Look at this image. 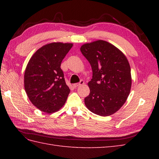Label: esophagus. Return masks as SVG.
<instances>
[{
    "instance_id": "34e87169",
    "label": "esophagus",
    "mask_w": 159,
    "mask_h": 159,
    "mask_svg": "<svg viewBox=\"0 0 159 159\" xmlns=\"http://www.w3.org/2000/svg\"><path fill=\"white\" fill-rule=\"evenodd\" d=\"M84 84V80H80V81L79 82V83H75V84H74V87H79V86H80V85H83Z\"/></svg>"
}]
</instances>
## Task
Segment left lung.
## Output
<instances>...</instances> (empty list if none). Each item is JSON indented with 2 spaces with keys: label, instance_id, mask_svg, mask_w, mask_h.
<instances>
[{
  "label": "left lung",
  "instance_id": "8db88e82",
  "mask_svg": "<svg viewBox=\"0 0 159 159\" xmlns=\"http://www.w3.org/2000/svg\"><path fill=\"white\" fill-rule=\"evenodd\" d=\"M80 51L93 72L85 105L98 116H111L123 106L129 96L132 79L128 61L121 50L104 40L85 43Z\"/></svg>",
  "mask_w": 159,
  "mask_h": 159
}]
</instances>
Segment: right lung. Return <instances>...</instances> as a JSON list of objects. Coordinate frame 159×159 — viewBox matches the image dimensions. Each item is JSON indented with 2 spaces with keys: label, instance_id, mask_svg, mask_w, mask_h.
<instances>
[{
  "label": "right lung",
  "instance_id": "right-lung-1",
  "mask_svg": "<svg viewBox=\"0 0 159 159\" xmlns=\"http://www.w3.org/2000/svg\"><path fill=\"white\" fill-rule=\"evenodd\" d=\"M72 46L61 42L46 44L33 54L26 66L25 92L33 105L42 112L55 113L66 102L70 89L61 63Z\"/></svg>",
  "mask_w": 159,
  "mask_h": 159
}]
</instances>
